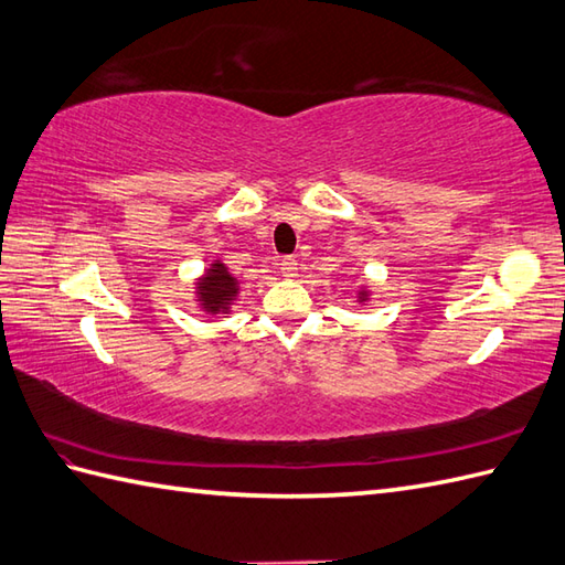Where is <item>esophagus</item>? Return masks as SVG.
Wrapping results in <instances>:
<instances>
[{
    "instance_id": "obj_1",
    "label": "esophagus",
    "mask_w": 565,
    "mask_h": 565,
    "mask_svg": "<svg viewBox=\"0 0 565 565\" xmlns=\"http://www.w3.org/2000/svg\"><path fill=\"white\" fill-rule=\"evenodd\" d=\"M279 269H281V277H286V279H296L298 277V259H294V257H284L281 259V265H279Z\"/></svg>"
}]
</instances>
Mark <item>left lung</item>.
Listing matches in <instances>:
<instances>
[{"mask_svg": "<svg viewBox=\"0 0 565 565\" xmlns=\"http://www.w3.org/2000/svg\"><path fill=\"white\" fill-rule=\"evenodd\" d=\"M356 300H359L361 306L369 303V300H371V286H369V284H361V286H359V291H356Z\"/></svg>", "mask_w": 565, "mask_h": 565, "instance_id": "1", "label": "left lung"}]
</instances>
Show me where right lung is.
<instances>
[{
  "instance_id": "obj_1",
  "label": "right lung",
  "mask_w": 565,
  "mask_h": 565,
  "mask_svg": "<svg viewBox=\"0 0 565 565\" xmlns=\"http://www.w3.org/2000/svg\"><path fill=\"white\" fill-rule=\"evenodd\" d=\"M241 284L238 277H233L231 269L221 259H214L200 277L194 279V300L206 315H226L233 312L235 300H238Z\"/></svg>"
}]
</instances>
